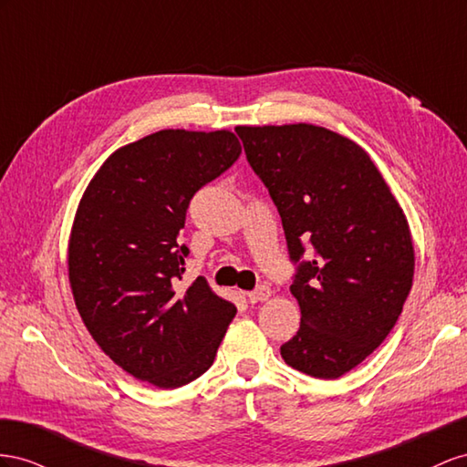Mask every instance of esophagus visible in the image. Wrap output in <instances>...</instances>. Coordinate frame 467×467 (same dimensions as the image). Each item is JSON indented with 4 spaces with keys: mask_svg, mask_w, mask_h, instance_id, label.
<instances>
[{
    "mask_svg": "<svg viewBox=\"0 0 467 467\" xmlns=\"http://www.w3.org/2000/svg\"><path fill=\"white\" fill-rule=\"evenodd\" d=\"M270 296H272L270 287L260 285L258 289H254V291H250V293H248V301H250V303H260V301L270 299Z\"/></svg>",
    "mask_w": 467,
    "mask_h": 467,
    "instance_id": "esophagus-1",
    "label": "esophagus"
}]
</instances>
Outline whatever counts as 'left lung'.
Masks as SVG:
<instances>
[{"label": "left lung", "instance_id": "obj_1", "mask_svg": "<svg viewBox=\"0 0 467 467\" xmlns=\"http://www.w3.org/2000/svg\"><path fill=\"white\" fill-rule=\"evenodd\" d=\"M252 170L282 217L297 335L282 346L293 369L337 379L389 335L415 275L405 213L369 154L335 130L309 123L236 127ZM309 242L316 258L301 263Z\"/></svg>", "mask_w": 467, "mask_h": 467}]
</instances>
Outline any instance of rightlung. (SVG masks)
Listing matches in <instances>:
<instances>
[{
  "label": "right lung",
  "instance_id": "right-lung-1",
  "mask_svg": "<svg viewBox=\"0 0 467 467\" xmlns=\"http://www.w3.org/2000/svg\"><path fill=\"white\" fill-rule=\"evenodd\" d=\"M241 156L231 130L164 129L117 149L79 199L68 243L76 309L127 374L176 389L211 368L236 307L205 277L180 285L185 211Z\"/></svg>",
  "mask_w": 467,
  "mask_h": 467
}]
</instances>
